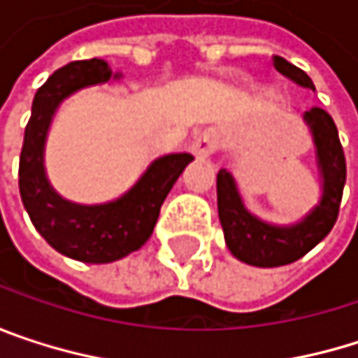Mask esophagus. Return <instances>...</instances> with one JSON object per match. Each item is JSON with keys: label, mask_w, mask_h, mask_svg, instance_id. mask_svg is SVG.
Segmentation results:
<instances>
[{"label": "esophagus", "mask_w": 358, "mask_h": 358, "mask_svg": "<svg viewBox=\"0 0 358 358\" xmlns=\"http://www.w3.org/2000/svg\"><path fill=\"white\" fill-rule=\"evenodd\" d=\"M190 149H192V153H194L196 157H201V159L209 157L211 153L217 151V134H215L213 130H203V132L194 134L192 147H190Z\"/></svg>", "instance_id": "34e87169"}]
</instances>
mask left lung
<instances>
[{
    "label": "left lung",
    "mask_w": 358,
    "mask_h": 358,
    "mask_svg": "<svg viewBox=\"0 0 358 358\" xmlns=\"http://www.w3.org/2000/svg\"><path fill=\"white\" fill-rule=\"evenodd\" d=\"M273 66L296 85L315 89L307 72L284 57L273 55ZM305 120L311 126L317 147V162L323 174V196L320 205L301 224L278 228L257 220L245 209L234 178L226 170H220L217 174V211L226 245L236 259L255 267H280L299 261L322 243L338 220L346 182V159L338 128L331 115L322 108L309 109Z\"/></svg>",
    "instance_id": "obj_1"
}]
</instances>
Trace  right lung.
<instances>
[{
    "label": "right lung",
    "instance_id": "1",
    "mask_svg": "<svg viewBox=\"0 0 358 358\" xmlns=\"http://www.w3.org/2000/svg\"><path fill=\"white\" fill-rule=\"evenodd\" d=\"M109 78L108 64L97 57L70 62L55 70L33 99L18 166L20 196L38 234L62 255L85 263H111L141 249L153 234L168 192L192 162L188 153L159 157L132 190L106 205H74L55 194L43 170L51 115L70 93Z\"/></svg>",
    "mask_w": 358,
    "mask_h": 358
}]
</instances>
